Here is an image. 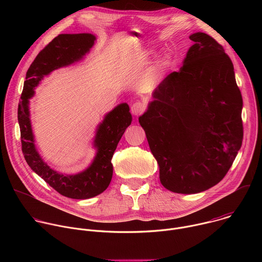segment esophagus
Returning <instances> with one entry per match:
<instances>
[{
    "label": "esophagus",
    "instance_id": "esophagus-1",
    "mask_svg": "<svg viewBox=\"0 0 262 262\" xmlns=\"http://www.w3.org/2000/svg\"><path fill=\"white\" fill-rule=\"evenodd\" d=\"M145 111V104L142 101H136L132 105V113L136 116L141 115Z\"/></svg>",
    "mask_w": 262,
    "mask_h": 262
}]
</instances>
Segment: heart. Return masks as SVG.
<instances>
[{
  "mask_svg": "<svg viewBox=\"0 0 262 262\" xmlns=\"http://www.w3.org/2000/svg\"><path fill=\"white\" fill-rule=\"evenodd\" d=\"M169 64H170V60H169L168 58L163 59V60L161 61V63H160V65H161V67H162V68H166V67H168V66H169Z\"/></svg>",
  "mask_w": 262,
  "mask_h": 262,
  "instance_id": "1",
  "label": "heart"
}]
</instances>
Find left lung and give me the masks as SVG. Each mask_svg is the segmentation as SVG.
Listing matches in <instances>:
<instances>
[{"mask_svg":"<svg viewBox=\"0 0 262 262\" xmlns=\"http://www.w3.org/2000/svg\"><path fill=\"white\" fill-rule=\"evenodd\" d=\"M179 71L154 91L139 122L165 188L196 194L219 183L244 137L243 97L232 61L211 36L197 32Z\"/></svg>","mask_w":262,"mask_h":262,"instance_id":"left-lung-1","label":"left lung"}]
</instances>
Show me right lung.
<instances>
[{
  "label": "right lung",
  "instance_id": "right-lung-1",
  "mask_svg": "<svg viewBox=\"0 0 262 262\" xmlns=\"http://www.w3.org/2000/svg\"><path fill=\"white\" fill-rule=\"evenodd\" d=\"M95 39V36L89 33L60 34L55 37L29 67L17 110L21 150L26 162L54 190L71 199H89L106 190L113 176L112 158L122 135L132 123L129 106L127 103H120L98 125L93 142L96 155L91 165L81 173L65 175L50 168L37 151L30 120L29 99L45 76L83 59Z\"/></svg>",
  "mask_w": 262,
  "mask_h": 262
}]
</instances>
